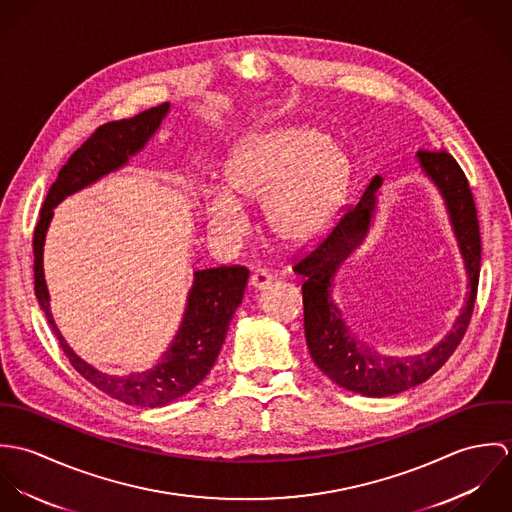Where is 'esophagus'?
I'll return each mask as SVG.
<instances>
[{
  "mask_svg": "<svg viewBox=\"0 0 512 512\" xmlns=\"http://www.w3.org/2000/svg\"><path fill=\"white\" fill-rule=\"evenodd\" d=\"M272 274L266 272V270H256L250 278V286L256 290V292H262V290H268L270 284H272Z\"/></svg>",
  "mask_w": 512,
  "mask_h": 512,
  "instance_id": "1",
  "label": "esophagus"
}]
</instances>
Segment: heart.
Returning a JSON list of instances; mask_svg holds the SVG:
<instances>
[{
  "label": "heart",
  "mask_w": 512,
  "mask_h": 512,
  "mask_svg": "<svg viewBox=\"0 0 512 512\" xmlns=\"http://www.w3.org/2000/svg\"><path fill=\"white\" fill-rule=\"evenodd\" d=\"M347 153L307 126H284L244 138L224 161V183L205 191L213 232L236 238L246 226L244 203L264 205L272 232L293 246L325 236L351 187Z\"/></svg>",
  "instance_id": "obj_1"
}]
</instances>
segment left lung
Here are the masks:
<instances>
[{
	"label": "left lung",
	"instance_id": "1",
	"mask_svg": "<svg viewBox=\"0 0 512 512\" xmlns=\"http://www.w3.org/2000/svg\"><path fill=\"white\" fill-rule=\"evenodd\" d=\"M416 159L443 199L469 288L461 313L436 347L422 355H382L353 335L333 297L337 272L365 242L372 228L378 189L382 187L380 175L370 181L361 201L345 213L331 234L293 268L303 278V327L313 363L341 388L368 398L392 396L428 380L445 365L463 339L475 305L481 272V236L467 177L443 149L418 151Z\"/></svg>",
	"mask_w": 512,
	"mask_h": 512
}]
</instances>
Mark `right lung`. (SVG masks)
Wrapping results in <instances>:
<instances>
[{
    "label": "right lung",
    "instance_id": "add662e5",
    "mask_svg": "<svg viewBox=\"0 0 512 512\" xmlns=\"http://www.w3.org/2000/svg\"><path fill=\"white\" fill-rule=\"evenodd\" d=\"M169 110L171 104L167 102L130 120L100 126L59 171V177L47 193L33 234L35 295L71 365L104 394L140 408H159L179 400L211 372L226 339L232 315L242 303L248 270L242 266L195 270L179 329L161 359L140 372L108 374L80 359L61 335L51 313V295L43 270V248L55 207L102 177L126 167L153 138Z\"/></svg>",
    "mask_w": 512,
    "mask_h": 512
}]
</instances>
